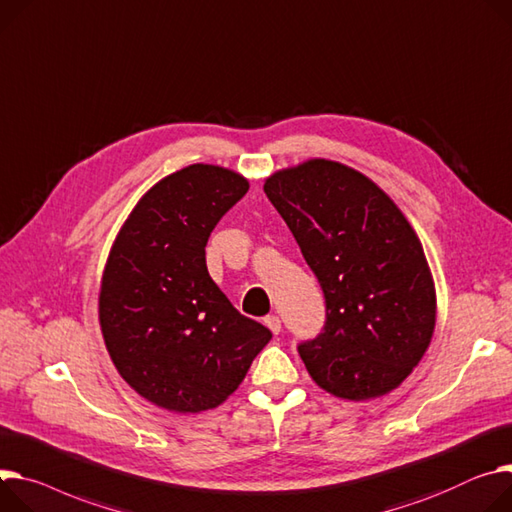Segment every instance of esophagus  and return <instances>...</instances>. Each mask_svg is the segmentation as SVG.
Listing matches in <instances>:
<instances>
[{
	"mask_svg": "<svg viewBox=\"0 0 512 512\" xmlns=\"http://www.w3.org/2000/svg\"><path fill=\"white\" fill-rule=\"evenodd\" d=\"M264 324L270 328L272 334H281V320L277 316H266Z\"/></svg>",
	"mask_w": 512,
	"mask_h": 512,
	"instance_id": "1",
	"label": "esophagus"
}]
</instances>
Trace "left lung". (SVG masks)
I'll return each mask as SVG.
<instances>
[{
	"label": "left lung",
	"mask_w": 512,
	"mask_h": 512,
	"mask_svg": "<svg viewBox=\"0 0 512 512\" xmlns=\"http://www.w3.org/2000/svg\"><path fill=\"white\" fill-rule=\"evenodd\" d=\"M326 299L322 332L297 346L309 375L361 402L396 389L420 363L437 295L414 229L367 176L309 160L264 182Z\"/></svg>",
	"instance_id": "1"
}]
</instances>
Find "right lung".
<instances>
[{"label":"right lung","mask_w":512,"mask_h":512,"mask_svg":"<svg viewBox=\"0 0 512 512\" xmlns=\"http://www.w3.org/2000/svg\"><path fill=\"white\" fill-rule=\"evenodd\" d=\"M248 188L219 166L178 170L143 194L112 244L100 287L102 336L116 371L155 406L217 408L272 338L231 305L205 258L211 231Z\"/></svg>","instance_id":"add662e5"}]
</instances>
